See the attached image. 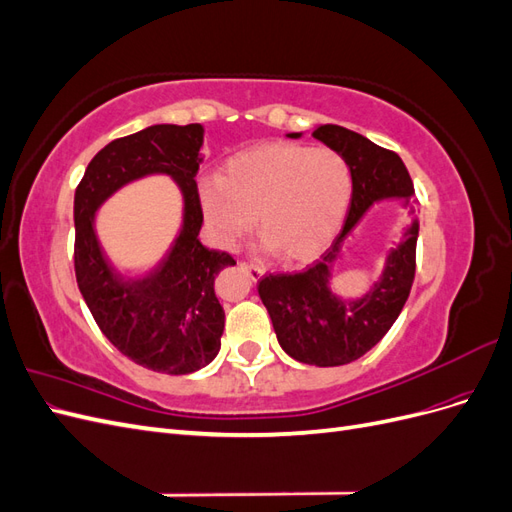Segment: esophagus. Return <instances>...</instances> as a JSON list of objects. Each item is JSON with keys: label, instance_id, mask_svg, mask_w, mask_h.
<instances>
[{"label": "esophagus", "instance_id": "esophagus-1", "mask_svg": "<svg viewBox=\"0 0 512 512\" xmlns=\"http://www.w3.org/2000/svg\"><path fill=\"white\" fill-rule=\"evenodd\" d=\"M241 267H243V269L247 271V275H250L254 282L262 280V275H265V269H262V267H258V265H250V262H243V265H241Z\"/></svg>", "mask_w": 512, "mask_h": 512}]
</instances>
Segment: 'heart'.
I'll return each instance as SVG.
<instances>
[{"mask_svg":"<svg viewBox=\"0 0 512 512\" xmlns=\"http://www.w3.org/2000/svg\"><path fill=\"white\" fill-rule=\"evenodd\" d=\"M198 198L220 245H235L256 215L260 252L305 262L342 226L352 177L333 149L267 143L228 158L220 177L200 179Z\"/></svg>","mask_w":512,"mask_h":512,"instance_id":"obj_1","label":"heart"}]
</instances>
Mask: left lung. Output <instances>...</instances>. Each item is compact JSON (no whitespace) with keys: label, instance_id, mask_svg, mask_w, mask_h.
Segmentation results:
<instances>
[{"label":"left lung","instance_id":"obj_1","mask_svg":"<svg viewBox=\"0 0 512 512\" xmlns=\"http://www.w3.org/2000/svg\"><path fill=\"white\" fill-rule=\"evenodd\" d=\"M286 136L301 138L303 132ZM312 136L337 151L350 168L348 218L318 265L294 275H269L258 284V294L288 356L307 365L337 367L374 348L404 309L414 282L418 218H412L401 230L399 243L384 252L382 271L361 297L339 294L333 288V269L344 258L354 230L382 200L397 198L404 207H412L414 185L397 153L378 147L363 134L320 123Z\"/></svg>","mask_w":512,"mask_h":512}]
</instances>
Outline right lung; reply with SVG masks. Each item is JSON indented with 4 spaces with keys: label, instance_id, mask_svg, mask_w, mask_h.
Here are the masks:
<instances>
[{
    "label": "right lung",
    "instance_id": "add662e5",
    "mask_svg": "<svg viewBox=\"0 0 512 512\" xmlns=\"http://www.w3.org/2000/svg\"><path fill=\"white\" fill-rule=\"evenodd\" d=\"M203 143L200 123H156L117 138L89 162L74 194V271L89 312L121 354L170 376L192 374L218 356L226 316L215 297V275L235 265L232 256L198 239L203 209L194 177L205 160ZM153 174L176 181L182 224L156 270L126 274L101 250L97 211L126 184Z\"/></svg>",
    "mask_w": 512,
    "mask_h": 512
}]
</instances>
